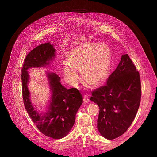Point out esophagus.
<instances>
[{
	"mask_svg": "<svg viewBox=\"0 0 157 157\" xmlns=\"http://www.w3.org/2000/svg\"><path fill=\"white\" fill-rule=\"evenodd\" d=\"M83 101L84 102L86 103L88 102H89V98L88 97V95H84V97H83Z\"/></svg>",
	"mask_w": 157,
	"mask_h": 157,
	"instance_id": "34e87169",
	"label": "esophagus"
}]
</instances>
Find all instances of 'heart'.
<instances>
[{
    "instance_id": "obj_1",
    "label": "heart",
    "mask_w": 157,
    "mask_h": 157,
    "mask_svg": "<svg viewBox=\"0 0 157 157\" xmlns=\"http://www.w3.org/2000/svg\"><path fill=\"white\" fill-rule=\"evenodd\" d=\"M110 49L104 43H86L69 53L63 63V71L67 80L72 83L77 81L79 67L81 76L90 83L97 85L108 74L111 62Z\"/></svg>"
}]
</instances>
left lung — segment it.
Returning a JSON list of instances; mask_svg holds the SVG:
<instances>
[{"instance_id": "8db88e82", "label": "left lung", "mask_w": 157, "mask_h": 157, "mask_svg": "<svg viewBox=\"0 0 157 157\" xmlns=\"http://www.w3.org/2000/svg\"><path fill=\"white\" fill-rule=\"evenodd\" d=\"M141 98L140 75L127 54L109 76L105 85L92 92L90 101L99 107L97 128L109 140L124 134L133 122Z\"/></svg>"}]
</instances>
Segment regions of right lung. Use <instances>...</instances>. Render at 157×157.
Instances as JSON below:
<instances>
[{
	"label": "right lung",
	"instance_id": "add662e5",
	"mask_svg": "<svg viewBox=\"0 0 157 157\" xmlns=\"http://www.w3.org/2000/svg\"><path fill=\"white\" fill-rule=\"evenodd\" d=\"M55 53L53 45L46 43L33 49L27 55L21 70L22 94L25 108L40 132L49 137L59 139L67 136L73 127L76 113L83 103V96L75 88H65L56 74L47 72L52 97L48 111L42 114L33 106L28 88L27 71L30 68L46 67L53 60Z\"/></svg>",
	"mask_w": 157,
	"mask_h": 157
}]
</instances>
